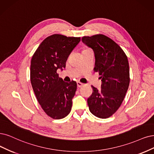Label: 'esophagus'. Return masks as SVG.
I'll use <instances>...</instances> for the list:
<instances>
[{
  "label": "esophagus",
  "mask_w": 154,
  "mask_h": 154,
  "mask_svg": "<svg viewBox=\"0 0 154 154\" xmlns=\"http://www.w3.org/2000/svg\"><path fill=\"white\" fill-rule=\"evenodd\" d=\"M77 87L78 88H81L82 86H83V84L82 83H81V82H77Z\"/></svg>",
  "instance_id": "obj_1"
}]
</instances>
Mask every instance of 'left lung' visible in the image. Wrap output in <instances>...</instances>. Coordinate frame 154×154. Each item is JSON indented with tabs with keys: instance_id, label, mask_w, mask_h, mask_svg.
Returning <instances> with one entry per match:
<instances>
[{
	"instance_id": "8db88e82",
	"label": "left lung",
	"mask_w": 154,
	"mask_h": 154,
	"mask_svg": "<svg viewBox=\"0 0 154 154\" xmlns=\"http://www.w3.org/2000/svg\"><path fill=\"white\" fill-rule=\"evenodd\" d=\"M82 41L94 51V71L99 73L102 82L100 90L92 86V95L88 99L89 110L97 117L109 118L121 105L129 88L127 56L116 42L102 34L84 36Z\"/></svg>"
}]
</instances>
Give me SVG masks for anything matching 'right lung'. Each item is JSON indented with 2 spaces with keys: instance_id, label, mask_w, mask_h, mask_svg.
Listing matches in <instances>:
<instances>
[{
  "instance_id": "1",
  "label": "right lung",
  "mask_w": 154,
  "mask_h": 154,
  "mask_svg": "<svg viewBox=\"0 0 154 154\" xmlns=\"http://www.w3.org/2000/svg\"><path fill=\"white\" fill-rule=\"evenodd\" d=\"M81 37L54 34L45 38L33 54L30 65V81L37 101L46 114L61 119L69 114L77 82H65L57 73L65 68L66 61Z\"/></svg>"
}]
</instances>
